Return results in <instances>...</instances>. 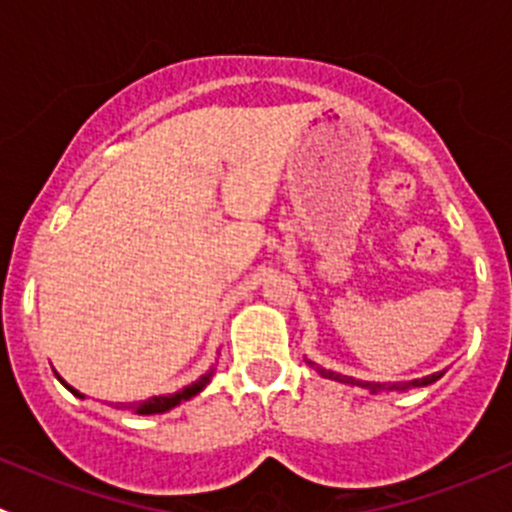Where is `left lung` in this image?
I'll return each instance as SVG.
<instances>
[{"mask_svg": "<svg viewBox=\"0 0 512 512\" xmlns=\"http://www.w3.org/2000/svg\"><path fill=\"white\" fill-rule=\"evenodd\" d=\"M309 364H312L314 369H317V374H322L324 379H332V381H339V384H349V386H361V389H369L371 394H379V391L421 389V386L433 384V381H438L443 376V371H436V374H428V376H423V379H414V381H359V379H354V376H342V374H337V371L322 369V366L314 364V361H309Z\"/></svg>", "mask_w": 512, "mask_h": 512, "instance_id": "8db88e82", "label": "left lung"}]
</instances>
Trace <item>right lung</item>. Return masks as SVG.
<instances>
[{"label":"right lung","instance_id":"right-lung-1","mask_svg":"<svg viewBox=\"0 0 512 512\" xmlns=\"http://www.w3.org/2000/svg\"><path fill=\"white\" fill-rule=\"evenodd\" d=\"M213 374H215V366L210 371H205L203 376H200L198 381H193V384L190 386H185V389H180V391H175V394H165V396H151V399L148 401H136V404H126L123 406V409H131L133 414H138V416H153V414H165V411H170V409H175V406L178 404H183V401H190L193 399L195 394H200V391L205 389V386L210 384V379H213ZM61 384L66 386V389L71 391V394L74 396H79V399H84V394H79V391L74 389V386H69L66 384L64 379H59Z\"/></svg>","mask_w":512,"mask_h":512}]
</instances>
